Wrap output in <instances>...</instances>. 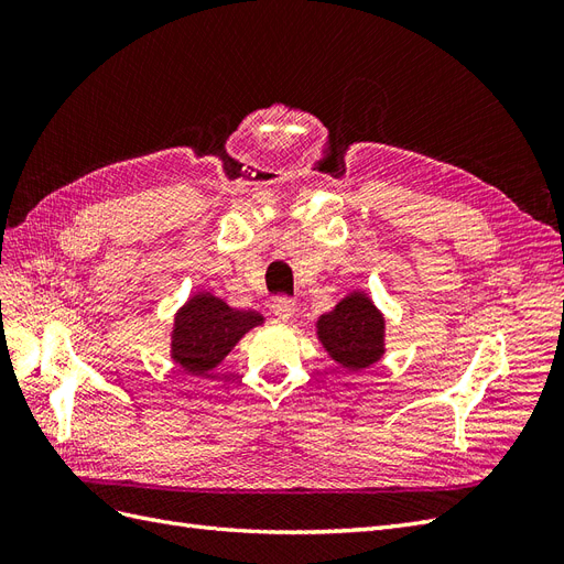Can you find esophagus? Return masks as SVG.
Listing matches in <instances>:
<instances>
[{
	"label": "esophagus",
	"instance_id": "1",
	"mask_svg": "<svg viewBox=\"0 0 564 564\" xmlns=\"http://www.w3.org/2000/svg\"><path fill=\"white\" fill-rule=\"evenodd\" d=\"M296 313V301L289 299V296H278L275 301H272V315H275L278 319L282 322H289L294 317Z\"/></svg>",
	"mask_w": 564,
	"mask_h": 564
}]
</instances>
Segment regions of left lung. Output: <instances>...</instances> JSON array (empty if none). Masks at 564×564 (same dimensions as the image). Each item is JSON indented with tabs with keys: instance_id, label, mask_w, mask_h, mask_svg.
<instances>
[{
	"instance_id": "1",
	"label": "left lung",
	"mask_w": 564,
	"mask_h": 564,
	"mask_svg": "<svg viewBox=\"0 0 564 564\" xmlns=\"http://www.w3.org/2000/svg\"><path fill=\"white\" fill-rule=\"evenodd\" d=\"M315 334L332 360L362 371L386 355V317L365 292H350L315 322Z\"/></svg>"
}]
</instances>
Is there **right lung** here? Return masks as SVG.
Instances as JSON below:
<instances>
[{"instance_id": "1", "label": "right lung", "mask_w": 564, "mask_h": 564, "mask_svg": "<svg viewBox=\"0 0 564 564\" xmlns=\"http://www.w3.org/2000/svg\"><path fill=\"white\" fill-rule=\"evenodd\" d=\"M265 317L256 311H237L209 292H197L187 299L174 315L172 327V360L195 373L218 367L226 355L240 344V338L253 327H261Z\"/></svg>"}]
</instances>
